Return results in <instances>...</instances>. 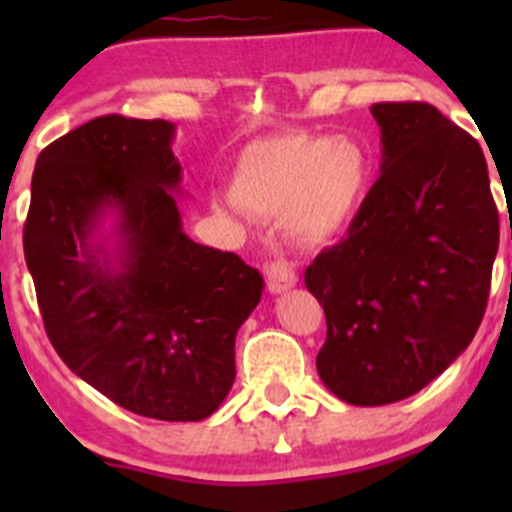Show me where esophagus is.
<instances>
[{
    "label": "esophagus",
    "instance_id": "34e87169",
    "mask_svg": "<svg viewBox=\"0 0 512 512\" xmlns=\"http://www.w3.org/2000/svg\"><path fill=\"white\" fill-rule=\"evenodd\" d=\"M294 285H297V272H294L292 262L275 260L267 265V287H270V292L282 294Z\"/></svg>",
    "mask_w": 512,
    "mask_h": 512
}]
</instances>
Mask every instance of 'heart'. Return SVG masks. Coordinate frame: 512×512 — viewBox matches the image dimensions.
Segmentation results:
<instances>
[{"label": "heart", "instance_id": "1", "mask_svg": "<svg viewBox=\"0 0 512 512\" xmlns=\"http://www.w3.org/2000/svg\"><path fill=\"white\" fill-rule=\"evenodd\" d=\"M369 183L359 143L294 131L247 148L232 173V198L262 218H285L292 237L322 242L352 218Z\"/></svg>", "mask_w": 512, "mask_h": 512}]
</instances>
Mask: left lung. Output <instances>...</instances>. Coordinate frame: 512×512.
Instances as JSON below:
<instances>
[{
	"instance_id": "obj_1",
	"label": "left lung",
	"mask_w": 512,
	"mask_h": 512,
	"mask_svg": "<svg viewBox=\"0 0 512 512\" xmlns=\"http://www.w3.org/2000/svg\"><path fill=\"white\" fill-rule=\"evenodd\" d=\"M381 175L304 285L327 317L324 386L354 406L409 399L476 337L498 252V208L478 141L436 106H371Z\"/></svg>"
}]
</instances>
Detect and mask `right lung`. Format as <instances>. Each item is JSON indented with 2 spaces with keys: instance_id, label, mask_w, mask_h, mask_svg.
<instances>
[{
  "instance_id": "1",
  "label": "right lung",
  "mask_w": 512,
  "mask_h": 512,
  "mask_svg": "<svg viewBox=\"0 0 512 512\" xmlns=\"http://www.w3.org/2000/svg\"><path fill=\"white\" fill-rule=\"evenodd\" d=\"M173 123L94 118L36 160L24 257L56 354L138 416L203 421L235 381V337L262 275L235 252L190 240L170 190ZM119 215L111 256L91 243Z\"/></svg>"
}]
</instances>
